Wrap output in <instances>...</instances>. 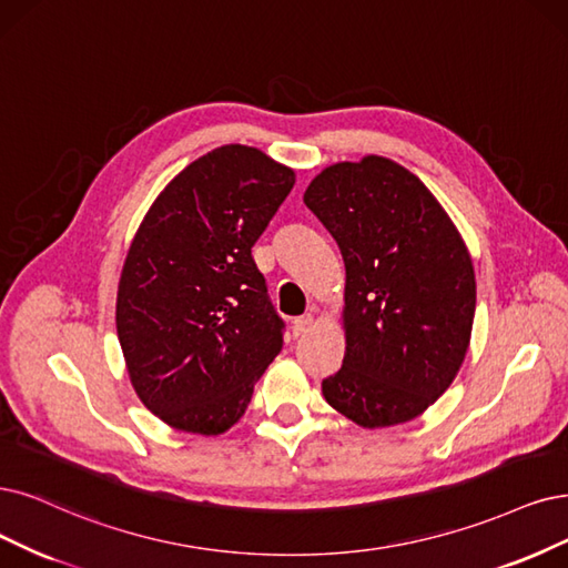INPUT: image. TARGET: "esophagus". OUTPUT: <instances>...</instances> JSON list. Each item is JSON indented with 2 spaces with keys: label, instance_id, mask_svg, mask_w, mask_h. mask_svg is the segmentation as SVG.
<instances>
[{
  "label": "esophagus",
  "instance_id": "34e87169",
  "mask_svg": "<svg viewBox=\"0 0 568 568\" xmlns=\"http://www.w3.org/2000/svg\"><path fill=\"white\" fill-rule=\"evenodd\" d=\"M313 323H316V318H313V313H304V316H300L295 323H292V329H295V334L300 337V334H306Z\"/></svg>",
  "mask_w": 568,
  "mask_h": 568
}]
</instances>
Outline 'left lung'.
Here are the masks:
<instances>
[{"label": "left lung", "instance_id": "obj_1", "mask_svg": "<svg viewBox=\"0 0 568 568\" xmlns=\"http://www.w3.org/2000/svg\"><path fill=\"white\" fill-rule=\"evenodd\" d=\"M304 203L346 266V353L325 400L369 430L407 424L466 361L477 302L466 241L430 189L386 156L323 168Z\"/></svg>", "mask_w": 568, "mask_h": 568}]
</instances>
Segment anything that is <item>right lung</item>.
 <instances>
[{
  "label": "right lung",
  "mask_w": 568,
  "mask_h": 568,
  "mask_svg": "<svg viewBox=\"0 0 568 568\" xmlns=\"http://www.w3.org/2000/svg\"><path fill=\"white\" fill-rule=\"evenodd\" d=\"M295 184L262 150L224 144L146 210L116 290V334L142 405L175 430L222 435L283 348L252 245Z\"/></svg>",
  "instance_id": "obj_1"
}]
</instances>
